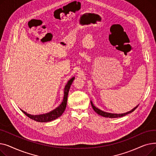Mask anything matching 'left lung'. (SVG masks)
<instances>
[{"instance_id":"1","label":"left lung","mask_w":156,"mask_h":156,"mask_svg":"<svg viewBox=\"0 0 156 156\" xmlns=\"http://www.w3.org/2000/svg\"><path fill=\"white\" fill-rule=\"evenodd\" d=\"M91 102V105H92V107L93 108V109L95 111V112H97L98 114H99L100 116H102L103 117H105V118H120V117H122V116H125L126 115H127V114L131 113L133 112L138 106L136 105V107H135L133 109H132L131 111L127 112H125V113H121V114H114V113H110V112H105V111H103L99 109H98L97 108H96L95 106L94 105L93 102L92 101H90Z\"/></svg>"}]
</instances>
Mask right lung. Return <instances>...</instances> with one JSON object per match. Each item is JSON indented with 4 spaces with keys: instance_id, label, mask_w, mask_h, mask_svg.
Masks as SVG:
<instances>
[{
    "instance_id": "obj_1",
    "label": "right lung",
    "mask_w": 156,
    "mask_h": 156,
    "mask_svg": "<svg viewBox=\"0 0 156 156\" xmlns=\"http://www.w3.org/2000/svg\"><path fill=\"white\" fill-rule=\"evenodd\" d=\"M74 80H75V76L72 77L68 81L67 84L65 85V87L64 89V97H63V100L62 101V103L58 106V107L56 108L54 110L50 111L49 112L45 113V114H38V115H33V114H28L27 112L24 111L23 110L20 109L21 111L28 118H31V119H34L36 121H38V122H49V121H51L57 118H58L59 117H60L62 115V113L64 112V111L66 109V108L68 92L69 90L70 87H71Z\"/></svg>"
}]
</instances>
